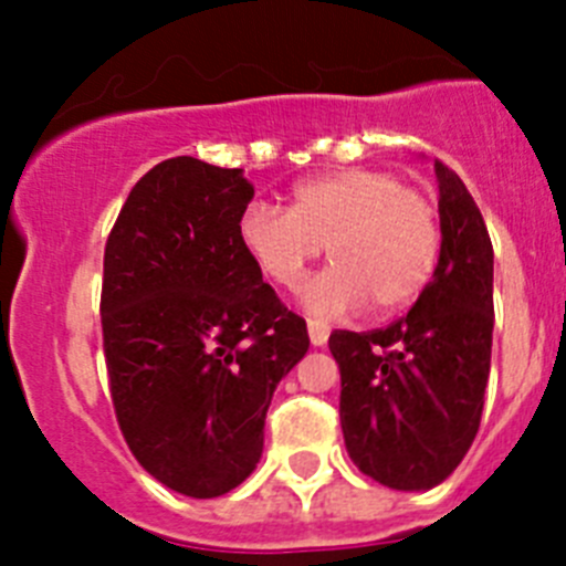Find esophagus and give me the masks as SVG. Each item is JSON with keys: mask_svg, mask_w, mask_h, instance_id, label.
Segmentation results:
<instances>
[{"mask_svg": "<svg viewBox=\"0 0 566 566\" xmlns=\"http://www.w3.org/2000/svg\"><path fill=\"white\" fill-rule=\"evenodd\" d=\"M328 334H332V328L323 323V319H308V339H312V345H326L328 343Z\"/></svg>", "mask_w": 566, "mask_h": 566, "instance_id": "obj_1", "label": "esophagus"}]
</instances>
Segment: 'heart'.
I'll return each mask as SVG.
<instances>
[{
  "label": "heart",
  "instance_id": "heart-1",
  "mask_svg": "<svg viewBox=\"0 0 566 566\" xmlns=\"http://www.w3.org/2000/svg\"><path fill=\"white\" fill-rule=\"evenodd\" d=\"M240 247L272 283L294 289L314 260L332 266L303 303L314 314H377L408 306L431 283L442 254V218L431 195L388 169L352 167L297 184L289 209L254 201L238 221Z\"/></svg>",
  "mask_w": 566,
  "mask_h": 566
}]
</instances>
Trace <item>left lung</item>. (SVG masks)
Masks as SVG:
<instances>
[{
	"label": "left lung",
	"instance_id": "left-lung-1",
	"mask_svg": "<svg viewBox=\"0 0 566 566\" xmlns=\"http://www.w3.org/2000/svg\"><path fill=\"white\" fill-rule=\"evenodd\" d=\"M442 254L413 308L388 328L334 332L345 451L394 490L451 476L479 431L493 345V247L468 187L433 161Z\"/></svg>",
	"mask_w": 566,
	"mask_h": 566
}]
</instances>
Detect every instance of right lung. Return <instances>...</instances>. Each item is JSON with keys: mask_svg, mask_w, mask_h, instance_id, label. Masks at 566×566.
Listing matches in <instances>:
<instances>
[{"mask_svg": "<svg viewBox=\"0 0 566 566\" xmlns=\"http://www.w3.org/2000/svg\"><path fill=\"white\" fill-rule=\"evenodd\" d=\"M254 187L189 155L135 184L104 247L109 397L133 457L175 493L214 499L258 468L277 382L308 352L240 247Z\"/></svg>", "mask_w": 566, "mask_h": 566, "instance_id": "right-lung-1", "label": "right lung"}]
</instances>
